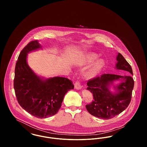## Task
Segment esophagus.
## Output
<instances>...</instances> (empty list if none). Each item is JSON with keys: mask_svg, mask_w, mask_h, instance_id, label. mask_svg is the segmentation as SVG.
<instances>
[{"mask_svg": "<svg viewBox=\"0 0 147 147\" xmlns=\"http://www.w3.org/2000/svg\"><path fill=\"white\" fill-rule=\"evenodd\" d=\"M74 87H75V89H77V90H80L82 88V85L80 84V83L79 82H77L74 83Z\"/></svg>", "mask_w": 147, "mask_h": 147, "instance_id": "1", "label": "esophagus"}]
</instances>
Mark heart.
<instances>
[{
	"label": "heart",
	"mask_w": 147,
	"mask_h": 147,
	"mask_svg": "<svg viewBox=\"0 0 147 147\" xmlns=\"http://www.w3.org/2000/svg\"><path fill=\"white\" fill-rule=\"evenodd\" d=\"M98 58V56L94 53H87L79 62V65L84 66L89 65L94 62ZM105 66V62L103 59H100L94 63L91 68L86 72V76L88 78H94L98 76L103 69Z\"/></svg>",
	"instance_id": "obj_1"
}]
</instances>
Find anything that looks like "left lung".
<instances>
[{
  "label": "left lung",
  "instance_id": "obj_1",
  "mask_svg": "<svg viewBox=\"0 0 147 147\" xmlns=\"http://www.w3.org/2000/svg\"><path fill=\"white\" fill-rule=\"evenodd\" d=\"M116 69L128 71L133 75L130 64L119 53L116 57ZM119 80L120 83L114 86L113 82ZM87 90L93 94V101L86 105L88 111L94 116L109 119L123 111L129 104L134 87L132 77L113 74H104L95 78L87 83ZM112 86L115 90L113 93L109 89Z\"/></svg>",
  "mask_w": 147,
  "mask_h": 147
}]
</instances>
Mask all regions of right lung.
<instances>
[{
  "label": "right lung",
  "instance_id": "add662e5",
  "mask_svg": "<svg viewBox=\"0 0 147 147\" xmlns=\"http://www.w3.org/2000/svg\"><path fill=\"white\" fill-rule=\"evenodd\" d=\"M37 40L28 43L21 51L15 68L14 88L19 105L26 112L39 119L56 115L65 94L74 89L72 82L64 77L45 79L28 66V53L42 49Z\"/></svg>",
  "mask_w": 147,
  "mask_h": 147
}]
</instances>
